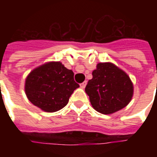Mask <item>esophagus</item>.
<instances>
[{
    "mask_svg": "<svg viewBox=\"0 0 157 157\" xmlns=\"http://www.w3.org/2000/svg\"><path fill=\"white\" fill-rule=\"evenodd\" d=\"M81 87H82V88H85L86 87V82H82V83H81Z\"/></svg>",
    "mask_w": 157,
    "mask_h": 157,
    "instance_id": "obj_1",
    "label": "esophagus"
}]
</instances>
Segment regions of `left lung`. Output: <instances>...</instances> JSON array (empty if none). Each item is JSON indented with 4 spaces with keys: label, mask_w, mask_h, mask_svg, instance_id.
I'll use <instances>...</instances> for the list:
<instances>
[{
    "label": "left lung",
    "mask_w": 157,
    "mask_h": 157,
    "mask_svg": "<svg viewBox=\"0 0 157 157\" xmlns=\"http://www.w3.org/2000/svg\"><path fill=\"white\" fill-rule=\"evenodd\" d=\"M85 91L96 111L112 114L129 103L134 86L126 72L111 62H103L97 65Z\"/></svg>",
    "instance_id": "obj_1"
}]
</instances>
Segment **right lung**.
Instances as JSON below:
<instances>
[{
  "label": "right lung",
  "instance_id": "right-lung-1",
  "mask_svg": "<svg viewBox=\"0 0 157 157\" xmlns=\"http://www.w3.org/2000/svg\"><path fill=\"white\" fill-rule=\"evenodd\" d=\"M80 86L74 73L59 61H49L29 73L25 80V93L33 104L43 111L54 113L63 109Z\"/></svg>",
  "mask_w": 157,
  "mask_h": 157
}]
</instances>
